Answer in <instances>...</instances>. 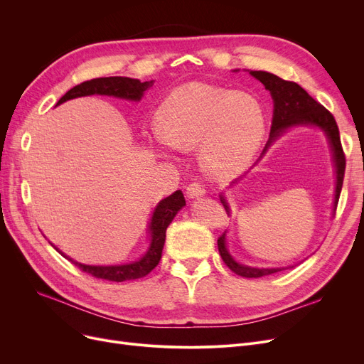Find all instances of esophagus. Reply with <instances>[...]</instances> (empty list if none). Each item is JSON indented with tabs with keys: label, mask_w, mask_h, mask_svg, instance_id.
<instances>
[{
	"label": "esophagus",
	"mask_w": 364,
	"mask_h": 364,
	"mask_svg": "<svg viewBox=\"0 0 364 364\" xmlns=\"http://www.w3.org/2000/svg\"><path fill=\"white\" fill-rule=\"evenodd\" d=\"M186 190H187V192H186L187 196L192 198V199L200 198V196H203V195L206 193L205 187H203L200 183H192V184H188Z\"/></svg>",
	"instance_id": "34e87169"
}]
</instances>
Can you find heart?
<instances>
[{"label":"heart","mask_w":364,"mask_h":364,"mask_svg":"<svg viewBox=\"0 0 364 364\" xmlns=\"http://www.w3.org/2000/svg\"><path fill=\"white\" fill-rule=\"evenodd\" d=\"M156 121L150 147L165 153L166 147L199 146V162L215 178L232 177L250 165L267 128L265 109L255 94L203 82L172 91L159 106Z\"/></svg>","instance_id":"b5f03b06"}]
</instances>
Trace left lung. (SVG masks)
I'll return each instance as SVG.
<instances>
[{"mask_svg":"<svg viewBox=\"0 0 364 364\" xmlns=\"http://www.w3.org/2000/svg\"><path fill=\"white\" fill-rule=\"evenodd\" d=\"M250 73L265 87V90L270 91L273 103H274L270 137L261 153L259 159L265 155V151L269 150V147L282 136V134L288 131L289 128H294V127L320 128L324 134H326V137L329 140L332 158L335 164V174H336L335 199H333V213H335L341 190H342L343 174H346V155H343V150L341 146L339 129L333 114L328 109H324L320 103H317L311 95L302 87H299L296 82L284 81L279 78L277 75L264 72V70H250ZM240 178L235 180L232 184L237 183ZM220 200L224 205L227 214H230V206H228L224 195H220ZM225 236H227V232H224L218 237V251L225 265L233 273L242 277L251 279V277L269 276V274L284 270V267H277V269H259V267H250V265L239 264L227 250Z\"/></svg>","mask_w":364,"mask_h":364,"instance_id":"8db88e82","label":"left lung"}]
</instances>
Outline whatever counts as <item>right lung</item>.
<instances>
[{"label": "right lung", "mask_w": 364, "mask_h": 364, "mask_svg": "<svg viewBox=\"0 0 364 364\" xmlns=\"http://www.w3.org/2000/svg\"><path fill=\"white\" fill-rule=\"evenodd\" d=\"M155 81H146L140 82L139 80L127 78V76H109V78H95L91 81H85L80 85L70 88L63 97L57 102L55 106H59L68 100L85 97V95H112V97L125 99L131 102H140L144 95V91L149 90ZM186 206V199L183 196L181 190L172 193L171 196L162 199L155 211L151 214L150 223H149V233H150V245L147 247V252L137 261L127 262V264H118V265H87L81 264L78 261H73L68 255H65L59 247H55L51 242L50 245L54 247L57 252H60L65 258L72 261L78 269L82 272L91 274L92 277L109 280V282H125V280H134L140 279L149 274L155 267L159 264L162 257V250L165 243V233L166 228L174 220L180 209Z\"/></svg>", "instance_id": "obj_1"}]
</instances>
